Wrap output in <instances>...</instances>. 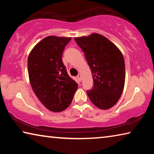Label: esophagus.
Returning a JSON list of instances; mask_svg holds the SVG:
<instances>
[{"label":"esophagus","mask_w":154,"mask_h":154,"mask_svg":"<svg viewBox=\"0 0 154 154\" xmlns=\"http://www.w3.org/2000/svg\"><path fill=\"white\" fill-rule=\"evenodd\" d=\"M77 79H78V80L79 81V82H81V81H82V75L81 74H79L77 75Z\"/></svg>","instance_id":"1"}]
</instances>
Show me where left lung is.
Returning <instances> with one entry per match:
<instances>
[{"label": "left lung", "instance_id": "left-lung-1", "mask_svg": "<svg viewBox=\"0 0 154 154\" xmlns=\"http://www.w3.org/2000/svg\"><path fill=\"white\" fill-rule=\"evenodd\" d=\"M92 71L94 85L87 91L96 106L106 110L118 103L125 83V62L122 52L105 36L93 33L75 37Z\"/></svg>", "mask_w": 154, "mask_h": 154}]
</instances>
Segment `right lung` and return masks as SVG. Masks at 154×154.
I'll return each mask as SVG.
<instances>
[{
	"label": "right lung",
	"instance_id": "right-lung-1",
	"mask_svg": "<svg viewBox=\"0 0 154 154\" xmlns=\"http://www.w3.org/2000/svg\"><path fill=\"white\" fill-rule=\"evenodd\" d=\"M71 37L49 36L38 42L28 58L31 86L41 103L53 112L69 106L78 88L62 62L64 49Z\"/></svg>",
	"mask_w": 154,
	"mask_h": 154
}]
</instances>
